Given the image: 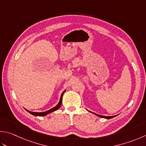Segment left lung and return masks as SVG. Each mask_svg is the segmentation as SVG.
<instances>
[{
  "label": "left lung",
  "instance_id": "1",
  "mask_svg": "<svg viewBox=\"0 0 146 146\" xmlns=\"http://www.w3.org/2000/svg\"><path fill=\"white\" fill-rule=\"evenodd\" d=\"M90 113H94V115H97V116H98L99 117H101V118H106V119H111V118H114V117H115L116 116H102V115H98V114H96V113H93V112H91V111H90Z\"/></svg>",
  "mask_w": 146,
  "mask_h": 146
}]
</instances>
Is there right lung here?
Here are the masks:
<instances>
[{
    "mask_svg": "<svg viewBox=\"0 0 146 146\" xmlns=\"http://www.w3.org/2000/svg\"><path fill=\"white\" fill-rule=\"evenodd\" d=\"M65 91H66V90L64 91L63 92H62V93L61 94V98H60L59 102V103L58 104V105H56L55 107H54L53 108H52V109H50V110H48V111H45V112H40V113H37V112H31V111H28V110H26V109H25V110H27L28 113H30V114H31V115H34V116H44L47 115H48V114H49V113H50L53 112V111H56V110H58L59 109V108L60 107H61V104H62V96H63V94H64V92H65Z\"/></svg>",
    "mask_w": 146,
    "mask_h": 146,
    "instance_id": "add662e5",
    "label": "right lung"
}]
</instances>
